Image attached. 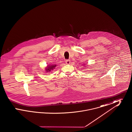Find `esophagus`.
Listing matches in <instances>:
<instances>
[{"label":"esophagus","instance_id":"obj_1","mask_svg":"<svg viewBox=\"0 0 132 132\" xmlns=\"http://www.w3.org/2000/svg\"><path fill=\"white\" fill-rule=\"evenodd\" d=\"M71 63V62H70V60H66V64H70Z\"/></svg>","mask_w":132,"mask_h":132}]
</instances>
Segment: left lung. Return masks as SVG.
Here are the masks:
<instances>
[{"mask_svg":"<svg viewBox=\"0 0 132 132\" xmlns=\"http://www.w3.org/2000/svg\"><path fill=\"white\" fill-rule=\"evenodd\" d=\"M84 65H85V64H84Z\"/></svg>","mask_w":132,"mask_h":132,"instance_id":"left-lung-1","label":"left lung"}]
</instances>
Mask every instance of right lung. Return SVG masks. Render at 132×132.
<instances>
[{"label": "right lung", "mask_w": 132, "mask_h": 132, "mask_svg": "<svg viewBox=\"0 0 132 132\" xmlns=\"http://www.w3.org/2000/svg\"><path fill=\"white\" fill-rule=\"evenodd\" d=\"M56 64H51V65H48L47 66V67H46L45 68V72H50V71L52 70L53 69H55V68L56 67Z\"/></svg>", "instance_id": "1"}]
</instances>
